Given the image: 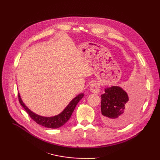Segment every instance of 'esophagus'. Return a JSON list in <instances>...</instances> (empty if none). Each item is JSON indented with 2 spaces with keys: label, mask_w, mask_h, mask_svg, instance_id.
Returning <instances> with one entry per match:
<instances>
[{
  "label": "esophagus",
  "mask_w": 160,
  "mask_h": 160,
  "mask_svg": "<svg viewBox=\"0 0 160 160\" xmlns=\"http://www.w3.org/2000/svg\"><path fill=\"white\" fill-rule=\"evenodd\" d=\"M90 89L92 93L95 94H98L100 91V87L98 83H94L90 86Z\"/></svg>",
  "instance_id": "34e87169"
}]
</instances>
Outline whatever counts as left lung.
<instances>
[{"instance_id": "obj_1", "label": "left lung", "mask_w": 160, "mask_h": 160, "mask_svg": "<svg viewBox=\"0 0 160 160\" xmlns=\"http://www.w3.org/2000/svg\"><path fill=\"white\" fill-rule=\"evenodd\" d=\"M128 97L127 92L119 86L106 88L101 95L102 119L113 127H123L138 115L142 102V88H138Z\"/></svg>"}]
</instances>
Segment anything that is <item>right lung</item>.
I'll return each mask as SVG.
<instances>
[{"label":"right lung","instance_id":"obj_1","mask_svg":"<svg viewBox=\"0 0 160 160\" xmlns=\"http://www.w3.org/2000/svg\"><path fill=\"white\" fill-rule=\"evenodd\" d=\"M83 95H84L83 93H80V95L74 98L70 102V103L64 109L63 111L60 114L54 117H47L38 115L30 110V109H28L27 106H26V105L22 102L20 94L18 93L19 101L21 105L24 108V110H26V112L30 115L31 118L38 124L49 128H58L62 127L65 123L68 121L75 107L77 106L80 100L83 98Z\"/></svg>","mask_w":160,"mask_h":160}]
</instances>
